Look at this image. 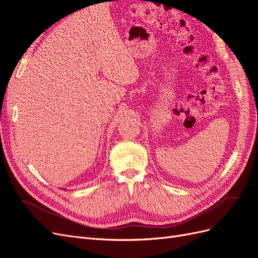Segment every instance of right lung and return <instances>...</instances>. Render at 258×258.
<instances>
[{
  "instance_id": "1",
  "label": "right lung",
  "mask_w": 258,
  "mask_h": 258,
  "mask_svg": "<svg viewBox=\"0 0 258 258\" xmlns=\"http://www.w3.org/2000/svg\"><path fill=\"white\" fill-rule=\"evenodd\" d=\"M63 189H64V188H63ZM64 190H66V189H64Z\"/></svg>"
}]
</instances>
